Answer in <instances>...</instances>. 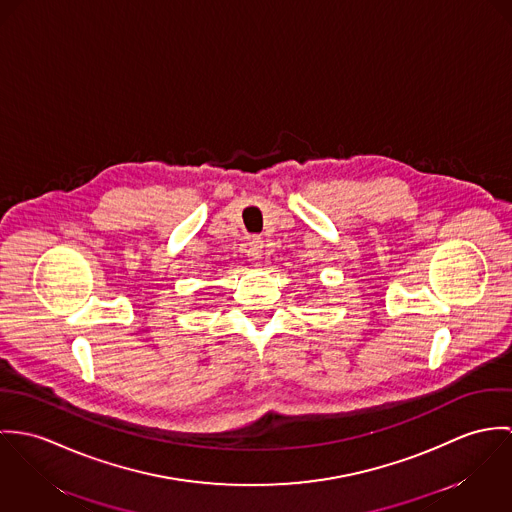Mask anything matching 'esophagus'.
<instances>
[{
  "label": "esophagus",
  "instance_id": "34e87169",
  "mask_svg": "<svg viewBox=\"0 0 512 512\" xmlns=\"http://www.w3.org/2000/svg\"><path fill=\"white\" fill-rule=\"evenodd\" d=\"M263 255V239L259 235H253L247 243V257L257 265Z\"/></svg>",
  "mask_w": 512,
  "mask_h": 512
}]
</instances>
